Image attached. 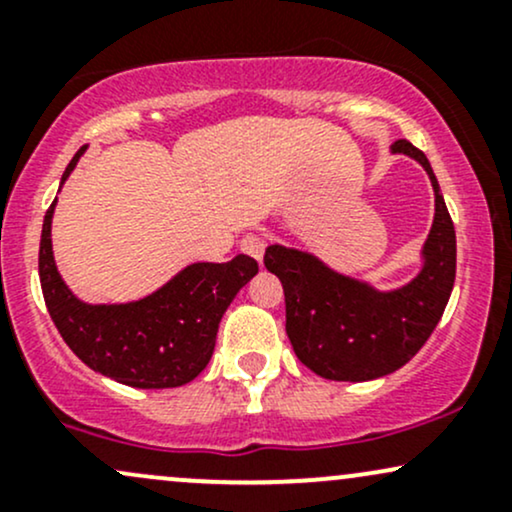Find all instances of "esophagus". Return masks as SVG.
<instances>
[{
	"label": "esophagus",
	"instance_id": "esophagus-1",
	"mask_svg": "<svg viewBox=\"0 0 512 512\" xmlns=\"http://www.w3.org/2000/svg\"><path fill=\"white\" fill-rule=\"evenodd\" d=\"M240 248H243L245 255L255 257L257 262H262L264 248H267V240H264L262 236H257V233H250V236L243 238V243H240Z\"/></svg>",
	"mask_w": 512,
	"mask_h": 512
}]
</instances>
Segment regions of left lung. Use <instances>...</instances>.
Segmentation results:
<instances>
[{
    "instance_id": "obj_1",
    "label": "left lung",
    "mask_w": 512,
    "mask_h": 512,
    "mask_svg": "<svg viewBox=\"0 0 512 512\" xmlns=\"http://www.w3.org/2000/svg\"><path fill=\"white\" fill-rule=\"evenodd\" d=\"M392 154L419 161L436 192V216L424 243V267L407 286L378 291L337 274L303 250L269 245L264 267L286 296V334L298 361L327 380L366 383L395 373L419 354L443 317L455 284V226L424 151L407 139Z\"/></svg>"
}]
</instances>
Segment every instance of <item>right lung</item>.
<instances>
[{"instance_id": "add662e5", "label": "right lung", "mask_w": 512, "mask_h": 512, "mask_svg": "<svg viewBox=\"0 0 512 512\" xmlns=\"http://www.w3.org/2000/svg\"><path fill=\"white\" fill-rule=\"evenodd\" d=\"M84 151L86 146L76 151L62 182ZM55 202L43 221L38 272L48 313L69 349L88 368L129 387L163 390L195 380L214 354L223 313L257 274V262L248 255L221 264L195 262L139 301L84 303L67 289L52 257Z\"/></svg>"}]
</instances>
